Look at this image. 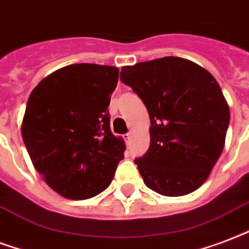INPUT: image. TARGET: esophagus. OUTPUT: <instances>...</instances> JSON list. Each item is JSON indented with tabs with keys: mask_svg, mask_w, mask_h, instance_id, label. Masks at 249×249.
<instances>
[{
	"mask_svg": "<svg viewBox=\"0 0 249 249\" xmlns=\"http://www.w3.org/2000/svg\"><path fill=\"white\" fill-rule=\"evenodd\" d=\"M124 140H126L127 143H130V140H131V132H128L124 135Z\"/></svg>",
	"mask_w": 249,
	"mask_h": 249,
	"instance_id": "34e87169",
	"label": "esophagus"
}]
</instances>
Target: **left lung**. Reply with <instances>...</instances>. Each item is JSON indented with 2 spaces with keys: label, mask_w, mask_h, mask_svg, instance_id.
<instances>
[{
  "label": "left lung",
  "mask_w": 249,
  "mask_h": 249,
  "mask_svg": "<svg viewBox=\"0 0 249 249\" xmlns=\"http://www.w3.org/2000/svg\"><path fill=\"white\" fill-rule=\"evenodd\" d=\"M121 80L148 110V151L135 159L153 192L180 197L206 181L223 151L230 109L219 84L201 65L167 56L123 67Z\"/></svg>",
  "instance_id": "8db88e82"
}]
</instances>
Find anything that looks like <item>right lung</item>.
Listing matches in <instances>:
<instances>
[{
	"mask_svg": "<svg viewBox=\"0 0 249 249\" xmlns=\"http://www.w3.org/2000/svg\"><path fill=\"white\" fill-rule=\"evenodd\" d=\"M119 69L72 64L34 88L22 122V138L35 169L56 193L88 199L107 188L124 142L110 130V97Z\"/></svg>",
	"mask_w": 249,
	"mask_h": 249,
	"instance_id": "add662e5",
	"label": "right lung"
}]
</instances>
